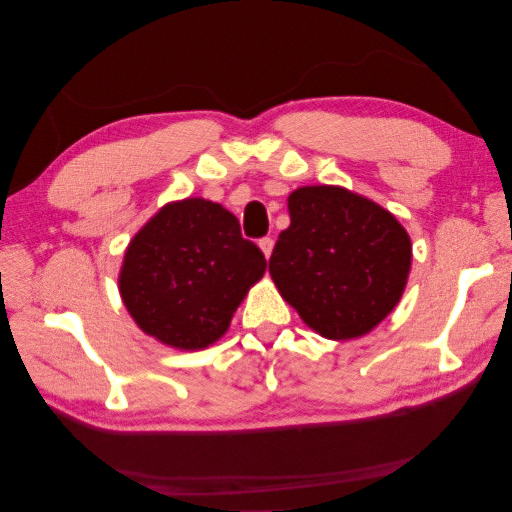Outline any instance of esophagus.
Returning a JSON list of instances; mask_svg holds the SVG:
<instances>
[{
    "label": "esophagus",
    "instance_id": "34e87169",
    "mask_svg": "<svg viewBox=\"0 0 512 512\" xmlns=\"http://www.w3.org/2000/svg\"><path fill=\"white\" fill-rule=\"evenodd\" d=\"M258 247H261L265 258H270L272 256V249H274V238H270V236L261 238V240H258Z\"/></svg>",
    "mask_w": 512,
    "mask_h": 512
}]
</instances>
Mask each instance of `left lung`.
<instances>
[{
  "label": "left lung",
  "instance_id": "obj_1",
  "mask_svg": "<svg viewBox=\"0 0 512 512\" xmlns=\"http://www.w3.org/2000/svg\"><path fill=\"white\" fill-rule=\"evenodd\" d=\"M288 209L290 227L270 258L276 288L319 335H366L407 285V231L382 206L339 186L297 188Z\"/></svg>",
  "mask_w": 512,
  "mask_h": 512
}]
</instances>
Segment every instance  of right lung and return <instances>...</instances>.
<instances>
[{"instance_id":"1","label":"right lung","mask_w":512,"mask_h":512,"mask_svg":"<svg viewBox=\"0 0 512 512\" xmlns=\"http://www.w3.org/2000/svg\"><path fill=\"white\" fill-rule=\"evenodd\" d=\"M265 256L242 238L220 204L188 197L168 204L132 238L121 267V297L143 333L195 351L227 333Z\"/></svg>"}]
</instances>
